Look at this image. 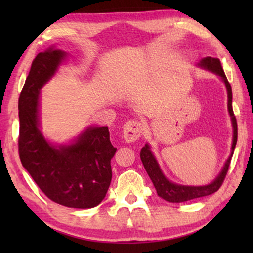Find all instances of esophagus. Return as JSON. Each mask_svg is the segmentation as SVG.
<instances>
[{
  "label": "esophagus",
  "instance_id": "esophagus-1",
  "mask_svg": "<svg viewBox=\"0 0 253 253\" xmlns=\"http://www.w3.org/2000/svg\"><path fill=\"white\" fill-rule=\"evenodd\" d=\"M144 131V126L140 121L131 120L123 126V138L127 143L136 141L141 137V133Z\"/></svg>",
  "mask_w": 253,
  "mask_h": 253
}]
</instances>
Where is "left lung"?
I'll return each mask as SVG.
<instances>
[{"instance_id": "left-lung-1", "label": "left lung", "mask_w": 253, "mask_h": 253, "mask_svg": "<svg viewBox=\"0 0 253 253\" xmlns=\"http://www.w3.org/2000/svg\"><path fill=\"white\" fill-rule=\"evenodd\" d=\"M199 65L203 68L209 69V70L214 72V74L219 75L220 77L223 79L224 84H226L227 92H228V110H229V114L231 116V122H233V126H234V139H233V146H231V154L229 159L227 160L226 165H224L222 171L220 172V175L217 176V177L214 179L211 184L205 185V186H184V185H178V184H175V183L169 182L168 179L165 177L164 174L161 172V169L159 168L157 160H155L153 154H152V152L150 151L148 145H145L140 151L141 162H143L148 176H150L152 182H153L158 195L160 196L161 198H164L165 200H167V202H170V203L188 202V200L200 198V197H205L216 192L217 190L221 188V185H222L224 178H226L228 169H229V166H230L231 157H233L235 146H236V143H237V122H236V117L234 115L233 106H231V101H233V92H231V86L229 84V82H228L226 75H224L221 62L220 60H217V58L209 56L200 61Z\"/></svg>"}]
</instances>
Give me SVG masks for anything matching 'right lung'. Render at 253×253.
Here are the masks:
<instances>
[{"label":"right lung","mask_w":253,"mask_h":253,"mask_svg":"<svg viewBox=\"0 0 253 253\" xmlns=\"http://www.w3.org/2000/svg\"><path fill=\"white\" fill-rule=\"evenodd\" d=\"M64 56V51L48 49L32 62L18 100L19 158L50 200L75 209H91L102 202L112 182L110 160L116 148L110 143L108 126L89 127L75 144L58 148L48 144L38 127L40 88Z\"/></svg>","instance_id":"add662e5"}]
</instances>
